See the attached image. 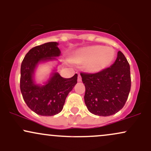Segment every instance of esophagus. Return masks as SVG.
Masks as SVG:
<instances>
[{
  "label": "esophagus",
  "instance_id": "1",
  "mask_svg": "<svg viewBox=\"0 0 151 151\" xmlns=\"http://www.w3.org/2000/svg\"><path fill=\"white\" fill-rule=\"evenodd\" d=\"M77 81H81V77L80 74H78V78H77Z\"/></svg>",
  "mask_w": 151,
  "mask_h": 151
}]
</instances>
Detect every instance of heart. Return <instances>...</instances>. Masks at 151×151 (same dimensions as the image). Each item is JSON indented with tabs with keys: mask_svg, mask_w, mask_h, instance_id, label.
<instances>
[{
	"mask_svg": "<svg viewBox=\"0 0 151 151\" xmlns=\"http://www.w3.org/2000/svg\"><path fill=\"white\" fill-rule=\"evenodd\" d=\"M115 55L113 48L103 45H93L78 50L72 60L75 63L86 62V71L96 73L108 67L114 61Z\"/></svg>",
	"mask_w": 151,
	"mask_h": 151,
	"instance_id": "obj_1",
	"label": "heart"
}]
</instances>
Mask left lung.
<instances>
[{
	"label": "left lung",
	"mask_w": 151,
	"mask_h": 151,
	"mask_svg": "<svg viewBox=\"0 0 151 151\" xmlns=\"http://www.w3.org/2000/svg\"><path fill=\"white\" fill-rule=\"evenodd\" d=\"M85 86L84 102L91 114L108 116L125 105L131 90L130 65L121 51L111 67L97 73H80Z\"/></svg>",
	"instance_id": "left-lung-1"
}]
</instances>
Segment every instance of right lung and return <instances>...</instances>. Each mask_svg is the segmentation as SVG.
Listing matches in <instances>:
<instances>
[{
    "label": "right lung",
    "mask_w": 151,
    "mask_h": 151,
    "mask_svg": "<svg viewBox=\"0 0 151 151\" xmlns=\"http://www.w3.org/2000/svg\"><path fill=\"white\" fill-rule=\"evenodd\" d=\"M58 43L50 42L34 47L24 58L20 68V87L26 104L41 116H54L63 109L66 97L77 83V74L63 78L54 73L45 85L34 84L32 74L39 62L55 59L60 55Z\"/></svg>",
    "instance_id": "add662e5"
}]
</instances>
